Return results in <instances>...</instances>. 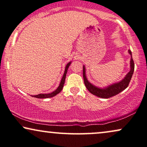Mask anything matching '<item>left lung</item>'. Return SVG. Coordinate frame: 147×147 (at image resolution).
I'll return each mask as SVG.
<instances>
[{
	"label": "left lung",
	"mask_w": 147,
	"mask_h": 147,
	"mask_svg": "<svg viewBox=\"0 0 147 147\" xmlns=\"http://www.w3.org/2000/svg\"><path fill=\"white\" fill-rule=\"evenodd\" d=\"M128 53H129V54L131 56L130 70L127 72V74L125 76V77L122 80H121L120 81L113 83V84L109 85L105 87H99L96 86V85H93L92 83H91L87 80L86 73H85L86 72V69H85V65H83V79H84V83L86 88L91 94L98 96L99 98H109L119 94L120 92H121L122 91H123L125 89L127 88L129 82H130V80L134 73V60L132 59L131 51L130 50H128Z\"/></svg>",
	"instance_id": "8db88e82"
}]
</instances>
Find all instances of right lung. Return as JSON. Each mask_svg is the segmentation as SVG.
I'll use <instances>...</instances> for the list:
<instances>
[{
	"label": "right lung",
	"mask_w": 147,
	"mask_h": 147,
	"mask_svg": "<svg viewBox=\"0 0 147 147\" xmlns=\"http://www.w3.org/2000/svg\"><path fill=\"white\" fill-rule=\"evenodd\" d=\"M71 62H72L70 61V62H69L67 64H66V67H65L64 75H63L62 79H61L60 85H59V86L57 87V88L56 89V90H55V91H53V92H52L51 93H49V94H38V95L31 96H32V97H34V98H48L53 97V96H56L57 94H58L59 93H60L61 91L62 90L63 87H64V85L65 83V79H66V74H67L68 69V68H69Z\"/></svg>",
	"instance_id": "obj_1"
}]
</instances>
